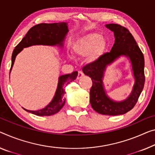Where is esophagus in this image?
<instances>
[{
  "label": "esophagus",
  "mask_w": 155,
  "mask_h": 155,
  "mask_svg": "<svg viewBox=\"0 0 155 155\" xmlns=\"http://www.w3.org/2000/svg\"><path fill=\"white\" fill-rule=\"evenodd\" d=\"M83 76H84V73H82V71H78V77H77L78 79V80L80 79V78H82Z\"/></svg>",
  "instance_id": "obj_1"
}]
</instances>
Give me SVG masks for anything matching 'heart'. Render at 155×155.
Wrapping results in <instances>:
<instances>
[{"instance_id": "b5f03b06", "label": "heart", "mask_w": 155, "mask_h": 155, "mask_svg": "<svg viewBox=\"0 0 155 155\" xmlns=\"http://www.w3.org/2000/svg\"><path fill=\"white\" fill-rule=\"evenodd\" d=\"M107 46L105 40L100 33H89L80 37L73 46V52L76 56H87L89 62H95L103 55Z\"/></svg>"}]
</instances>
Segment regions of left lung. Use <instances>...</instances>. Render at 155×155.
Listing matches in <instances>:
<instances>
[{"mask_svg": "<svg viewBox=\"0 0 155 155\" xmlns=\"http://www.w3.org/2000/svg\"><path fill=\"white\" fill-rule=\"evenodd\" d=\"M113 31L115 43L109 53H104L98 60L84 66L83 73L92 80L90 90V103L96 112L109 116H117L128 112L135 106L145 84L144 57L134 38L127 28L114 23L105 25ZM124 55L130 59L135 82L130 96L121 102L114 101L106 94L103 78L106 66Z\"/></svg>", "mask_w": 155, "mask_h": 155, "instance_id": "obj_1", "label": "left lung"}]
</instances>
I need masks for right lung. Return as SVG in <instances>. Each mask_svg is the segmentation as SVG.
<instances>
[{
	"mask_svg": "<svg viewBox=\"0 0 155 155\" xmlns=\"http://www.w3.org/2000/svg\"><path fill=\"white\" fill-rule=\"evenodd\" d=\"M68 23L66 22L54 23H40L31 28L28 30L25 36L14 48L12 55V65L13 67L15 58L17 54L26 47L34 45H46V46H58L62 48L64 41L67 32H68ZM78 76L77 71H74L71 74L61 75L59 78L58 85L55 94L52 101L44 109L38 111H30L23 108L28 112L35 114L39 116H51L58 113L63 107L65 104L66 99L64 97L65 90L64 86L75 80Z\"/></svg>",
	"mask_w": 155,
	"mask_h": 155,
	"instance_id": "right-lung-1",
	"label": "right lung"
}]
</instances>
